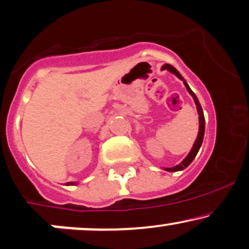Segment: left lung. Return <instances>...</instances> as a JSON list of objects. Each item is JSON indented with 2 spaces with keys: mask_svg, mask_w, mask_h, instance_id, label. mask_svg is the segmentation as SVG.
I'll return each mask as SVG.
<instances>
[{
  "mask_svg": "<svg viewBox=\"0 0 249 249\" xmlns=\"http://www.w3.org/2000/svg\"><path fill=\"white\" fill-rule=\"evenodd\" d=\"M161 70H168V71L174 73V75L177 76L178 78H180L181 81L183 82V84H185V87L187 89V91L189 92L190 94H192L193 99H194L195 104H196V108H197V113H198V122H199V129H198V135H197V139H196L194 145H193L192 150H190V152L187 155V157L183 159L182 161L180 162L179 165H177V166L174 167H170V168H165V170L168 171V172H177V171H182L185 170L187 166H189V164L194 160V158L196 157V155H197L199 148H201L202 145V142H203V137H204V129H205V120H204V115H203V110H202V107H201V104H199V101L197 99V97L195 96V93L190 90L189 85L187 84V82L185 81V78L181 76V73L178 71V70L174 68L173 66H171V64H164V66L161 67Z\"/></svg>",
  "mask_w": 249,
  "mask_h": 249,
  "instance_id": "obj_1",
  "label": "left lung"
}]
</instances>
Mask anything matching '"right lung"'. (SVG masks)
Returning <instances> with one entry per match:
<instances>
[{"mask_svg": "<svg viewBox=\"0 0 249 249\" xmlns=\"http://www.w3.org/2000/svg\"><path fill=\"white\" fill-rule=\"evenodd\" d=\"M69 185H76L75 182H67V186H69Z\"/></svg>", "mask_w": 249, "mask_h": 249, "instance_id": "right-lung-1", "label": "right lung"}]
</instances>
